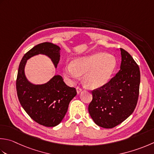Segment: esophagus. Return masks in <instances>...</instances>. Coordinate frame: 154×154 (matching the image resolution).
I'll list each match as a JSON object with an SVG mask.
<instances>
[{
  "instance_id": "1",
  "label": "esophagus",
  "mask_w": 154,
  "mask_h": 154,
  "mask_svg": "<svg viewBox=\"0 0 154 154\" xmlns=\"http://www.w3.org/2000/svg\"><path fill=\"white\" fill-rule=\"evenodd\" d=\"M76 89H77V92L78 94H79V93L81 91H82V89H81V87H77V88H76Z\"/></svg>"
}]
</instances>
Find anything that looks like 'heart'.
<instances>
[{
  "label": "heart",
  "mask_w": 154,
  "mask_h": 154,
  "mask_svg": "<svg viewBox=\"0 0 154 154\" xmlns=\"http://www.w3.org/2000/svg\"><path fill=\"white\" fill-rule=\"evenodd\" d=\"M116 67V60L111 55L96 53L77 57L65 66L64 73L76 79L83 75V82L90 88H98L109 82Z\"/></svg>",
  "instance_id": "obj_1"
}]
</instances>
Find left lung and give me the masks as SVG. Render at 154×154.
<instances>
[{"label": "left lung", "mask_w": 154, "mask_h": 154, "mask_svg": "<svg viewBox=\"0 0 154 154\" xmlns=\"http://www.w3.org/2000/svg\"><path fill=\"white\" fill-rule=\"evenodd\" d=\"M120 70L103 86L93 89L88 110L94 122L103 128H113L134 112L140 92L139 66L127 51L120 48Z\"/></svg>", "instance_id": "obj_1"}]
</instances>
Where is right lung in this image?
Masks as SVG:
<instances>
[{"mask_svg":"<svg viewBox=\"0 0 154 154\" xmlns=\"http://www.w3.org/2000/svg\"><path fill=\"white\" fill-rule=\"evenodd\" d=\"M60 50L59 46L49 42L36 45L25 54L18 69L16 88L21 106L32 119L46 127L61 123L69 103L77 95L76 89L66 85L61 75H55L43 85H33L26 79L24 69L27 59L38 54L50 57L57 67Z\"/></svg>","mask_w":154,"mask_h":154,"instance_id":"obj_1","label":"right lung"}]
</instances>
